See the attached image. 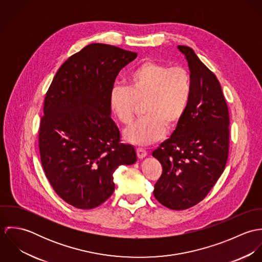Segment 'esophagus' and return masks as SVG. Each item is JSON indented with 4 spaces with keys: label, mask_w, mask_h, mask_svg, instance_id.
I'll use <instances>...</instances> for the list:
<instances>
[{
    "label": "esophagus",
    "mask_w": 262,
    "mask_h": 262,
    "mask_svg": "<svg viewBox=\"0 0 262 262\" xmlns=\"http://www.w3.org/2000/svg\"><path fill=\"white\" fill-rule=\"evenodd\" d=\"M136 152H137L138 158H140V159L146 157V155H147V151L145 149H143V148H137Z\"/></svg>",
    "instance_id": "obj_1"
}]
</instances>
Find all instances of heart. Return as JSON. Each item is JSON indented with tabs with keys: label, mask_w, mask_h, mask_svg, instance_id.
Wrapping results in <instances>:
<instances>
[{
	"label": "heart",
	"mask_w": 262,
	"mask_h": 262,
	"mask_svg": "<svg viewBox=\"0 0 262 262\" xmlns=\"http://www.w3.org/2000/svg\"><path fill=\"white\" fill-rule=\"evenodd\" d=\"M191 96V79L186 69L169 68L147 61L127 77V86L115 85L110 92V107L115 117L129 125L138 105L145 118L124 132V139L135 145H148L161 139L165 128H176L187 111Z\"/></svg>",
	"instance_id": "1"
}]
</instances>
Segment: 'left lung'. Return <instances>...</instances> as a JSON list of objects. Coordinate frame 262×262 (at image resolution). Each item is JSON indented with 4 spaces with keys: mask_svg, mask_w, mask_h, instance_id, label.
I'll return each mask as SVG.
<instances>
[{
    "mask_svg": "<svg viewBox=\"0 0 262 262\" xmlns=\"http://www.w3.org/2000/svg\"><path fill=\"white\" fill-rule=\"evenodd\" d=\"M191 79L187 111L172 132L152 152L162 165L153 194L171 210L200 203L224 171L229 152V111L221 84L187 46L179 45Z\"/></svg>",
    "mask_w": 262,
    "mask_h": 262,
    "instance_id": "obj_1",
    "label": "left lung"
}]
</instances>
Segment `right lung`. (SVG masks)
Here are the masks:
<instances>
[{
    "instance_id": "right-lung-1",
    "label": "right lung",
    "mask_w": 262,
    "mask_h": 262,
    "mask_svg": "<svg viewBox=\"0 0 262 262\" xmlns=\"http://www.w3.org/2000/svg\"><path fill=\"white\" fill-rule=\"evenodd\" d=\"M136 52L92 43L57 71L44 100L39 150L51 187L68 204L89 210L114 192L113 173L136 162L111 118L110 92Z\"/></svg>"
}]
</instances>
